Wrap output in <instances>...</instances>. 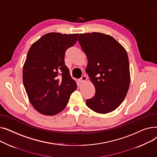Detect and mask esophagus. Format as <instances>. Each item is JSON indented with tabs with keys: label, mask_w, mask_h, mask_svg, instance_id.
Returning a JSON list of instances; mask_svg holds the SVG:
<instances>
[{
	"label": "esophagus",
	"mask_w": 157,
	"mask_h": 157,
	"mask_svg": "<svg viewBox=\"0 0 157 157\" xmlns=\"http://www.w3.org/2000/svg\"><path fill=\"white\" fill-rule=\"evenodd\" d=\"M87 80V78L85 76H82V77L79 79V82L80 83H83Z\"/></svg>",
	"instance_id": "34e87169"
}]
</instances>
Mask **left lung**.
<instances>
[{
	"mask_svg": "<svg viewBox=\"0 0 157 157\" xmlns=\"http://www.w3.org/2000/svg\"><path fill=\"white\" fill-rule=\"evenodd\" d=\"M78 41L87 57L86 72L95 88V95L86 104L98 113L111 112L121 104L128 90L127 52L113 37L102 33L81 34Z\"/></svg>",
	"mask_w": 157,
	"mask_h": 157,
	"instance_id": "8db88e82",
	"label": "left lung"
}]
</instances>
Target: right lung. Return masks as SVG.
I'll use <instances>...</instances> for the list:
<instances>
[{
    "label": "right lung",
    "instance_id": "right-lung-1",
    "mask_svg": "<svg viewBox=\"0 0 157 157\" xmlns=\"http://www.w3.org/2000/svg\"><path fill=\"white\" fill-rule=\"evenodd\" d=\"M78 35L48 33L29 49L23 69V85L30 103L41 114L53 116L61 112L77 89L64 56Z\"/></svg>",
    "mask_w": 157,
    "mask_h": 157
}]
</instances>
